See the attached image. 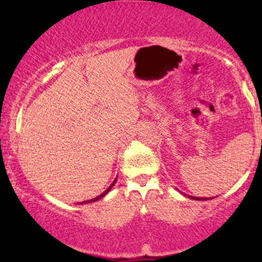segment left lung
<instances>
[{"label":"left lung","mask_w":262,"mask_h":262,"mask_svg":"<svg viewBox=\"0 0 262 262\" xmlns=\"http://www.w3.org/2000/svg\"><path fill=\"white\" fill-rule=\"evenodd\" d=\"M185 196H187V194H185ZM191 198V200H196V201H207V200H212V197L210 198H203V197H192V196H187Z\"/></svg>","instance_id":"obj_1"}]
</instances>
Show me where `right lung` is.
Instances as JSON below:
<instances>
[{"mask_svg":"<svg viewBox=\"0 0 262 262\" xmlns=\"http://www.w3.org/2000/svg\"><path fill=\"white\" fill-rule=\"evenodd\" d=\"M116 181H117V179H116V180H114V181H113L112 183H111V186H110V187H108V188L106 189V191H104V192H103V193H101V194H100V196H97V197H96V198H92V200H89V201H83V202H81L80 204H86V203H90V202H96V201L101 200V198H102V197H104V196H106V194L108 193V192H110V191H111V188H112V187H113V186H114V183H116Z\"/></svg>","mask_w":262,"mask_h":262,"instance_id":"1","label":"right lung"}]
</instances>
